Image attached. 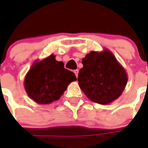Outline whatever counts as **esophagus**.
I'll use <instances>...</instances> for the list:
<instances>
[{
    "instance_id": "1",
    "label": "esophagus",
    "mask_w": 148,
    "mask_h": 148,
    "mask_svg": "<svg viewBox=\"0 0 148 148\" xmlns=\"http://www.w3.org/2000/svg\"><path fill=\"white\" fill-rule=\"evenodd\" d=\"M73 72H74V73H75V76H76V77H78V70H74V71H73Z\"/></svg>"
}]
</instances>
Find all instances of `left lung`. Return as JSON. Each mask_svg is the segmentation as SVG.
Returning <instances> with one entry per match:
<instances>
[{
  "instance_id": "8db88e82",
  "label": "left lung",
  "mask_w": 148,
  "mask_h": 148,
  "mask_svg": "<svg viewBox=\"0 0 148 148\" xmlns=\"http://www.w3.org/2000/svg\"><path fill=\"white\" fill-rule=\"evenodd\" d=\"M78 85L93 102L108 104L118 99L127 83V74L108 49L91 51L82 59Z\"/></svg>"
}]
</instances>
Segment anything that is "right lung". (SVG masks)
<instances>
[{
    "label": "right lung",
    "instance_id": "right-lung-1",
    "mask_svg": "<svg viewBox=\"0 0 148 148\" xmlns=\"http://www.w3.org/2000/svg\"><path fill=\"white\" fill-rule=\"evenodd\" d=\"M75 75L66 70L62 61L50 55L35 61L24 78V88L30 99L40 104H49L61 98L68 85L76 81Z\"/></svg>",
    "mask_w": 148,
    "mask_h": 148
}]
</instances>
